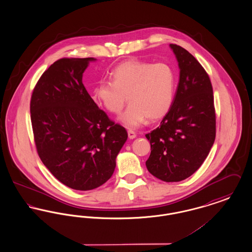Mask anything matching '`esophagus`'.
<instances>
[{
    "label": "esophagus",
    "instance_id": "34e87169",
    "mask_svg": "<svg viewBox=\"0 0 252 252\" xmlns=\"http://www.w3.org/2000/svg\"><path fill=\"white\" fill-rule=\"evenodd\" d=\"M127 134H128V138L129 139H135L136 138V133L135 132L133 131V130H131V129H129V130H127Z\"/></svg>",
    "mask_w": 252,
    "mask_h": 252
}]
</instances>
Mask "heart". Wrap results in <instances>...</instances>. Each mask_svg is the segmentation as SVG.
Listing matches in <instances>:
<instances>
[{"mask_svg":"<svg viewBox=\"0 0 252 252\" xmlns=\"http://www.w3.org/2000/svg\"><path fill=\"white\" fill-rule=\"evenodd\" d=\"M110 79L97 85L93 98L112 114H119L127 99L129 105L120 117L127 127H137L146 118L160 119L172 106L176 77L166 63L125 61L110 73Z\"/></svg>","mask_w":252,"mask_h":252,"instance_id":"heart-1","label":"heart"}]
</instances>
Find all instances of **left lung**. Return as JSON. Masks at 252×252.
Masks as SVG:
<instances>
[{
	"instance_id": "8db88e82",
	"label": "left lung",
	"mask_w": 252,
	"mask_h": 252,
	"mask_svg": "<svg viewBox=\"0 0 252 252\" xmlns=\"http://www.w3.org/2000/svg\"><path fill=\"white\" fill-rule=\"evenodd\" d=\"M179 62L180 81L160 126L145 135L151 153L145 164L166 182L185 180L201 166L216 139L214 93L208 73L187 50L170 44Z\"/></svg>"
}]
</instances>
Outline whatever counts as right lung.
I'll return each instance as SVG.
<instances>
[{"label": "right lung", "instance_id": "1", "mask_svg": "<svg viewBox=\"0 0 252 252\" xmlns=\"http://www.w3.org/2000/svg\"><path fill=\"white\" fill-rule=\"evenodd\" d=\"M94 58L54 62L36 83L30 102L37 154L52 175L73 190L107 182L127 132L97 107L82 83Z\"/></svg>", "mask_w": 252, "mask_h": 252}]
</instances>
